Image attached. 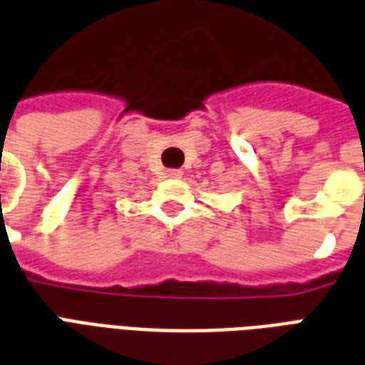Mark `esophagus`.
I'll return each instance as SVG.
<instances>
[{
    "mask_svg": "<svg viewBox=\"0 0 365 365\" xmlns=\"http://www.w3.org/2000/svg\"><path fill=\"white\" fill-rule=\"evenodd\" d=\"M165 175H167L169 179H180V177H182V171H180V169H169Z\"/></svg>",
    "mask_w": 365,
    "mask_h": 365,
    "instance_id": "obj_1",
    "label": "esophagus"
}]
</instances>
